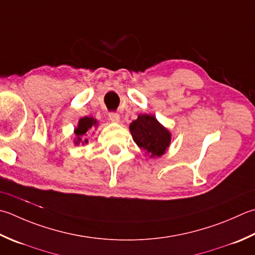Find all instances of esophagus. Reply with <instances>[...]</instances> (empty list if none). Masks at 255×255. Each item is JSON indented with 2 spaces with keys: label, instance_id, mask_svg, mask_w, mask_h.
Masks as SVG:
<instances>
[{
  "label": "esophagus",
  "instance_id": "esophagus-1",
  "mask_svg": "<svg viewBox=\"0 0 255 255\" xmlns=\"http://www.w3.org/2000/svg\"><path fill=\"white\" fill-rule=\"evenodd\" d=\"M109 119H111L113 123H119L121 122V115L117 113H111L109 114Z\"/></svg>",
  "mask_w": 255,
  "mask_h": 255
}]
</instances>
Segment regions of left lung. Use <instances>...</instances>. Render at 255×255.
Here are the masks:
<instances>
[{
  "label": "left lung",
  "instance_id": "obj_1",
  "mask_svg": "<svg viewBox=\"0 0 255 255\" xmlns=\"http://www.w3.org/2000/svg\"><path fill=\"white\" fill-rule=\"evenodd\" d=\"M133 141L146 150L150 157H160L166 152L171 141V133L152 115H139L129 125Z\"/></svg>",
  "mask_w": 255,
  "mask_h": 255
}]
</instances>
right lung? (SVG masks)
<instances>
[{
  "label": "right lung",
  "instance_id": "right-lung-1",
  "mask_svg": "<svg viewBox=\"0 0 255 255\" xmlns=\"http://www.w3.org/2000/svg\"><path fill=\"white\" fill-rule=\"evenodd\" d=\"M98 125V122L96 119L93 117H83L79 119L78 122V126L75 128V134H76V140H75V144H78L79 142H88L87 139H85L86 134L88 132L89 129H92L94 127H96Z\"/></svg>",
  "mask_w": 255,
  "mask_h": 255
}]
</instances>
